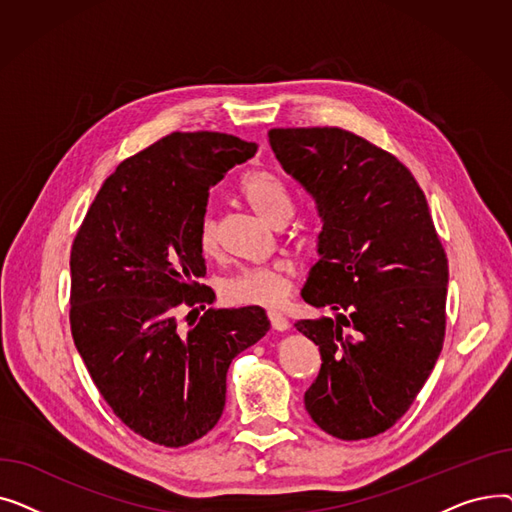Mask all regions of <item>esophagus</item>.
Segmentation results:
<instances>
[{"mask_svg":"<svg viewBox=\"0 0 512 512\" xmlns=\"http://www.w3.org/2000/svg\"><path fill=\"white\" fill-rule=\"evenodd\" d=\"M267 317H270V324L276 332H286L288 330V319L282 313L270 311V313H267Z\"/></svg>","mask_w":512,"mask_h":512,"instance_id":"34e87169","label":"esophagus"}]
</instances>
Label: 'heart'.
<instances>
[{"mask_svg": "<svg viewBox=\"0 0 512 512\" xmlns=\"http://www.w3.org/2000/svg\"><path fill=\"white\" fill-rule=\"evenodd\" d=\"M240 195L261 215L265 222L274 224L282 215L292 213V197L280 176L270 170H249L240 178ZM199 247L205 255L218 249V226L205 215L199 224ZM292 280L288 263H274L257 270H245L230 278L224 286V297L234 305L278 307L286 301Z\"/></svg>", "mask_w": 512, "mask_h": 512, "instance_id": "obj_1", "label": "heart"}]
</instances>
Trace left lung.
<instances>
[{"label": "left lung", "instance_id": "8db88e82", "mask_svg": "<svg viewBox=\"0 0 512 512\" xmlns=\"http://www.w3.org/2000/svg\"><path fill=\"white\" fill-rule=\"evenodd\" d=\"M267 137L324 224L301 294L334 317L294 324L321 353L305 409L340 440L384 434L413 405L446 332L448 259L425 195L392 153L348 130Z\"/></svg>", "mask_w": 512, "mask_h": 512}]
</instances>
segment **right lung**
Returning a JSON list of instances; mask_svg holds the SVG:
<instances>
[{"label": "right lung", "mask_w": 512, "mask_h": 512, "mask_svg": "<svg viewBox=\"0 0 512 512\" xmlns=\"http://www.w3.org/2000/svg\"><path fill=\"white\" fill-rule=\"evenodd\" d=\"M255 151L224 132H172L122 161L76 232L74 344L116 417L153 444L180 448L213 429L232 359L270 330L261 307L207 309L188 330L174 315L215 301L195 282L199 224L209 188Z\"/></svg>", "instance_id": "right-lung-1"}]
</instances>
